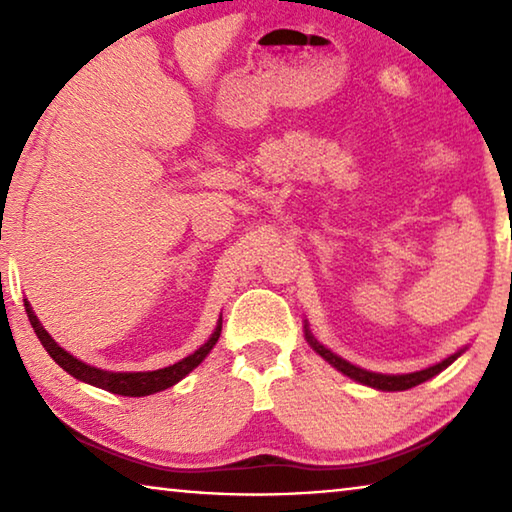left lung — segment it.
Returning a JSON list of instances; mask_svg holds the SVG:
<instances>
[{
  "instance_id": "obj_1",
  "label": "left lung",
  "mask_w": 512,
  "mask_h": 512,
  "mask_svg": "<svg viewBox=\"0 0 512 512\" xmlns=\"http://www.w3.org/2000/svg\"><path fill=\"white\" fill-rule=\"evenodd\" d=\"M305 339L311 348L320 354V357H323L327 363H332L336 370H341L345 377L359 381V384H363V386L377 388V391H409V388L418 386V384H422V381H427L431 377H436L438 372H443L447 366H452V363L465 352V350H458L452 354V357H447L440 363H436V366H429V368L415 370V372H406V375H381V372H370V370H363L359 366H352L350 361H345L339 357V354L327 350L325 345H320L314 336H311L307 325H305Z\"/></svg>"
}]
</instances>
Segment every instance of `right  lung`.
<instances>
[{
    "label": "right lung",
    "mask_w": 512,
    "mask_h": 512,
    "mask_svg": "<svg viewBox=\"0 0 512 512\" xmlns=\"http://www.w3.org/2000/svg\"><path fill=\"white\" fill-rule=\"evenodd\" d=\"M24 307H27V316L31 320V327L36 329L42 348L49 352V357L54 359L60 368L69 372V375L76 377L79 381H85V384H92L97 388H103V391H110L115 395H126V397L153 395L158 391H164V388H171L173 384H178L180 379L187 377L189 372H192L198 363H201L207 354H210L216 341H219L221 323H223L219 316V323H216V329L212 332L210 339H207L194 354L180 359L178 363H173V366L160 368V370H146V372H110V370L88 366V363H83L76 357H72L69 352H65L54 339H51L47 329L40 325V320L36 314H33L29 302H24Z\"/></svg>",
    "instance_id": "add662e5"
}]
</instances>
